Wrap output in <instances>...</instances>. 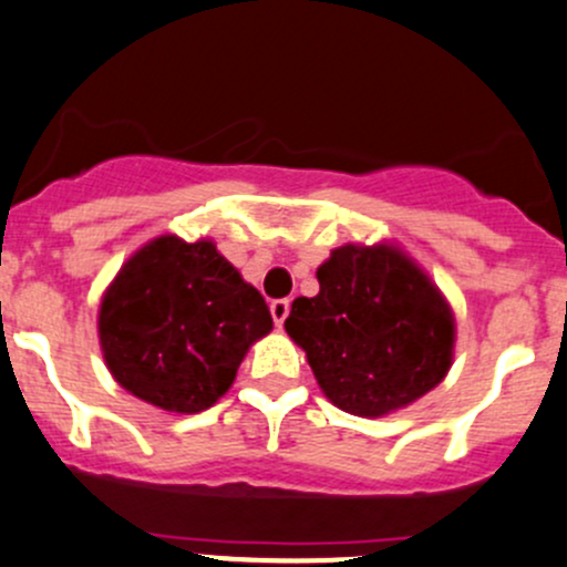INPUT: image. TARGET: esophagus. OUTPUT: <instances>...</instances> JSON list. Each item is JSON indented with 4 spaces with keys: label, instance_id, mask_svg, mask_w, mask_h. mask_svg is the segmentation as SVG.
<instances>
[{
    "label": "esophagus",
    "instance_id": "esophagus-1",
    "mask_svg": "<svg viewBox=\"0 0 567 567\" xmlns=\"http://www.w3.org/2000/svg\"><path fill=\"white\" fill-rule=\"evenodd\" d=\"M289 308H291L289 300H272L270 313H272V321H276V327H284L286 316H289Z\"/></svg>",
    "mask_w": 567,
    "mask_h": 567
}]
</instances>
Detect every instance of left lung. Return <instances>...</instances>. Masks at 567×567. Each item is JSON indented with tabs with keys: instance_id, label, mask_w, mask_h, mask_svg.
Listing matches in <instances>:
<instances>
[{
	"instance_id": "1",
	"label": "left lung",
	"mask_w": 567,
	"mask_h": 567,
	"mask_svg": "<svg viewBox=\"0 0 567 567\" xmlns=\"http://www.w3.org/2000/svg\"><path fill=\"white\" fill-rule=\"evenodd\" d=\"M297 297L289 338L334 408L379 419L432 392L454 362V310L398 243H346Z\"/></svg>"
}]
</instances>
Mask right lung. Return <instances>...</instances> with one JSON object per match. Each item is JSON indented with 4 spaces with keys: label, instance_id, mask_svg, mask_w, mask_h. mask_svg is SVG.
Here are the masks:
<instances>
[{
    "label": "right lung",
    "instance_id": "obj_1",
    "mask_svg": "<svg viewBox=\"0 0 567 567\" xmlns=\"http://www.w3.org/2000/svg\"><path fill=\"white\" fill-rule=\"evenodd\" d=\"M270 330L265 297L210 237L145 243L115 272L96 313L102 357L118 386L169 413L218 403Z\"/></svg>",
    "mask_w": 567,
    "mask_h": 567
}]
</instances>
